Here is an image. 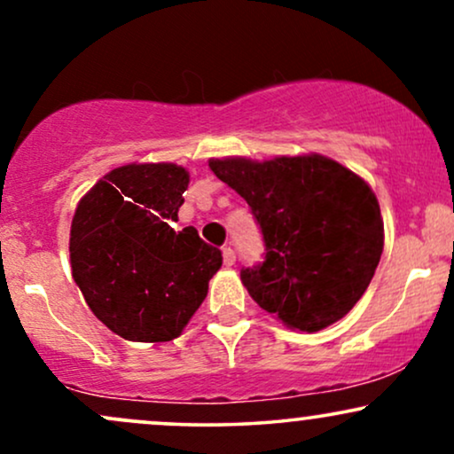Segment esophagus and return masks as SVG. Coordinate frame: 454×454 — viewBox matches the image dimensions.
Instances as JSON below:
<instances>
[{
    "instance_id": "1",
    "label": "esophagus",
    "mask_w": 454,
    "mask_h": 454,
    "mask_svg": "<svg viewBox=\"0 0 454 454\" xmlns=\"http://www.w3.org/2000/svg\"><path fill=\"white\" fill-rule=\"evenodd\" d=\"M222 256H223V264H226V267H232V264L237 262V254H234L232 247H223Z\"/></svg>"
}]
</instances>
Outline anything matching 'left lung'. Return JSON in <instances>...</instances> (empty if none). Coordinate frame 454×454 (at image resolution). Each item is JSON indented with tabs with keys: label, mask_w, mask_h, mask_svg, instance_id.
<instances>
[{
	"label": "left lung",
	"mask_w": 454,
	"mask_h": 454,
	"mask_svg": "<svg viewBox=\"0 0 454 454\" xmlns=\"http://www.w3.org/2000/svg\"><path fill=\"white\" fill-rule=\"evenodd\" d=\"M209 166L247 200L262 232L264 260L241 270L252 299L299 331L341 320L364 294L384 249L372 187L317 153Z\"/></svg>",
	"instance_id": "left-lung-1"
}]
</instances>
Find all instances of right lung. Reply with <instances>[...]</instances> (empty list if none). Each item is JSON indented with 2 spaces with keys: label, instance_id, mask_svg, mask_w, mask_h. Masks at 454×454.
Returning <instances> with one entry per match:
<instances>
[{
  "label": "right lung",
  "instance_id": "obj_1",
  "mask_svg": "<svg viewBox=\"0 0 454 454\" xmlns=\"http://www.w3.org/2000/svg\"><path fill=\"white\" fill-rule=\"evenodd\" d=\"M187 184L184 166H119L72 217V278L98 320L128 341L175 340L222 267L194 226L173 228Z\"/></svg>",
  "mask_w": 454,
  "mask_h": 454
}]
</instances>
